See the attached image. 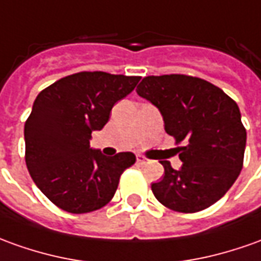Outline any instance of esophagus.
<instances>
[{
	"instance_id": "34e87169",
	"label": "esophagus",
	"mask_w": 261,
	"mask_h": 261,
	"mask_svg": "<svg viewBox=\"0 0 261 261\" xmlns=\"http://www.w3.org/2000/svg\"><path fill=\"white\" fill-rule=\"evenodd\" d=\"M136 161H138V163H139V165H146V163H149V162H150V159L145 158V156H142V154H138V156H136Z\"/></svg>"
}]
</instances>
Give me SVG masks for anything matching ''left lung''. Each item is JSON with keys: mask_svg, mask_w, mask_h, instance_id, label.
<instances>
[{"mask_svg": "<svg viewBox=\"0 0 261 261\" xmlns=\"http://www.w3.org/2000/svg\"><path fill=\"white\" fill-rule=\"evenodd\" d=\"M136 92L159 108L166 134L183 145L179 170L161 162L165 176L152 183L154 197L179 213L207 209L243 168L246 129L237 103L216 85L180 73L145 76Z\"/></svg>", "mask_w": 261, "mask_h": 261, "instance_id": "1", "label": "left lung"}]
</instances>
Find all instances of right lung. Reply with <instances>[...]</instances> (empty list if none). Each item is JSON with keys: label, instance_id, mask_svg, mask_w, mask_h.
<instances>
[{"label": "right lung", "instance_id": "right-lung-1", "mask_svg": "<svg viewBox=\"0 0 261 261\" xmlns=\"http://www.w3.org/2000/svg\"><path fill=\"white\" fill-rule=\"evenodd\" d=\"M139 81L84 71L38 93L25 122V163L38 189L59 209L81 215L112 200L120 175L136 158L132 152L105 156L89 148V139Z\"/></svg>", "mask_w": 261, "mask_h": 261}]
</instances>
